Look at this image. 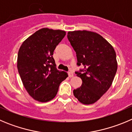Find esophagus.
Wrapping results in <instances>:
<instances>
[{
  "label": "esophagus",
  "mask_w": 132,
  "mask_h": 132,
  "mask_svg": "<svg viewBox=\"0 0 132 132\" xmlns=\"http://www.w3.org/2000/svg\"><path fill=\"white\" fill-rule=\"evenodd\" d=\"M69 74V77H70V78H71V77H72L73 76H74V74H73V72L72 71H69V72H68Z\"/></svg>",
  "instance_id": "esophagus-1"
}]
</instances>
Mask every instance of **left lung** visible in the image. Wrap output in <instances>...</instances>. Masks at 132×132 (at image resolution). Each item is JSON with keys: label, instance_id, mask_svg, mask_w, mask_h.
Instances as JSON below:
<instances>
[{"label": "left lung", "instance_id": "left-lung-1", "mask_svg": "<svg viewBox=\"0 0 132 132\" xmlns=\"http://www.w3.org/2000/svg\"><path fill=\"white\" fill-rule=\"evenodd\" d=\"M67 38L76 52L77 65L84 67L82 73L75 72L82 84L73 90V94L81 103L93 104L112 85L118 67L114 49L102 36L93 31H69Z\"/></svg>", "mask_w": 132, "mask_h": 132}]
</instances>
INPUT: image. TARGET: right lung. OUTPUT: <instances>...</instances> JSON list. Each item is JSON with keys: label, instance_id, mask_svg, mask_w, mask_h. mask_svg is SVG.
<instances>
[{"label": "right lung", "instance_id": "right-lung-1", "mask_svg": "<svg viewBox=\"0 0 132 132\" xmlns=\"http://www.w3.org/2000/svg\"><path fill=\"white\" fill-rule=\"evenodd\" d=\"M66 35L62 30L42 28L22 43L18 54L17 67L25 90L35 100L51 101L67 72L56 69L53 54Z\"/></svg>", "mask_w": 132, "mask_h": 132}]
</instances>
